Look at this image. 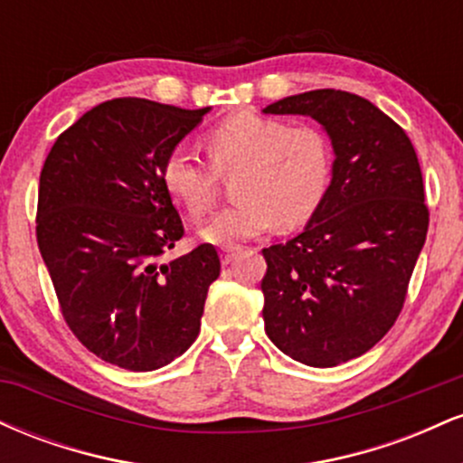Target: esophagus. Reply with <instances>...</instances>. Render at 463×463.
Wrapping results in <instances>:
<instances>
[{
  "mask_svg": "<svg viewBox=\"0 0 463 463\" xmlns=\"http://www.w3.org/2000/svg\"><path fill=\"white\" fill-rule=\"evenodd\" d=\"M241 252V248L239 246H228V248H224L222 250V263L224 265H228V263H232L237 259V254Z\"/></svg>",
  "mask_w": 463,
  "mask_h": 463,
  "instance_id": "34e87169",
  "label": "esophagus"
}]
</instances>
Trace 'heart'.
Listing matches in <instances>:
<instances>
[{
	"instance_id": "b5f03b06",
	"label": "heart",
	"mask_w": 463,
	"mask_h": 463,
	"mask_svg": "<svg viewBox=\"0 0 463 463\" xmlns=\"http://www.w3.org/2000/svg\"><path fill=\"white\" fill-rule=\"evenodd\" d=\"M206 163L189 143L172 147L163 183L189 215L204 213L215 198L217 169H237L235 204L215 213L200 237L235 246L279 224L296 226L316 213L333 172V147L316 126H294L257 113H237L206 132Z\"/></svg>"
}]
</instances>
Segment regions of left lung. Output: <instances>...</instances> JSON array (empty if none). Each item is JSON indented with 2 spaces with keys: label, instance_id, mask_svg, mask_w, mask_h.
<instances>
[{
  "label": "left lung",
  "instance_id": "obj_1",
  "mask_svg": "<svg viewBox=\"0 0 463 463\" xmlns=\"http://www.w3.org/2000/svg\"><path fill=\"white\" fill-rule=\"evenodd\" d=\"M265 115L311 117L333 146L326 195L300 235L263 248L265 333L287 357L333 368L394 326L424 246L429 211L405 130L365 98L317 89Z\"/></svg>",
  "mask_w": 463,
  "mask_h": 463
}]
</instances>
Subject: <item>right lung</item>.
<instances>
[{"instance_id":"right-lung-1","label":"right lung","mask_w":463,"mask_h":463,"mask_svg":"<svg viewBox=\"0 0 463 463\" xmlns=\"http://www.w3.org/2000/svg\"><path fill=\"white\" fill-rule=\"evenodd\" d=\"M209 110L110 99L58 137L41 172L36 239L62 316L93 354L124 370L180 357L220 276L211 243L158 263L184 232L163 163Z\"/></svg>"}]
</instances>
